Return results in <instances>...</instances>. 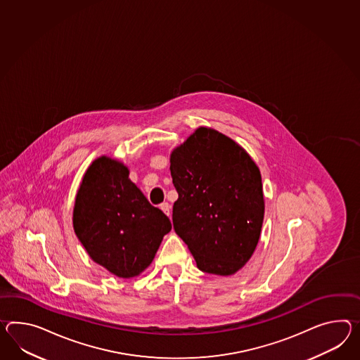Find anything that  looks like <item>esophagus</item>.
I'll use <instances>...</instances> for the list:
<instances>
[{
	"label": "esophagus",
	"mask_w": 360,
	"mask_h": 360,
	"mask_svg": "<svg viewBox=\"0 0 360 360\" xmlns=\"http://www.w3.org/2000/svg\"><path fill=\"white\" fill-rule=\"evenodd\" d=\"M160 210L164 212L167 216H170V204L169 202H161L160 204Z\"/></svg>",
	"instance_id": "esophagus-1"
}]
</instances>
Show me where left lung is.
I'll return each instance as SVG.
<instances>
[{"instance_id": "8db88e82", "label": "left lung", "mask_w": 360, "mask_h": 360, "mask_svg": "<svg viewBox=\"0 0 360 360\" xmlns=\"http://www.w3.org/2000/svg\"><path fill=\"white\" fill-rule=\"evenodd\" d=\"M173 225L205 273L230 276L254 254L263 226L260 170L224 134L199 127L170 156Z\"/></svg>"}]
</instances>
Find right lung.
Here are the masks:
<instances>
[{
  "mask_svg": "<svg viewBox=\"0 0 360 360\" xmlns=\"http://www.w3.org/2000/svg\"><path fill=\"white\" fill-rule=\"evenodd\" d=\"M72 224L91 259L122 278L141 274L172 230L167 214L129 179V169L105 156L83 176Z\"/></svg>",
  "mask_w": 360,
  "mask_h": 360,
  "instance_id": "right-lung-1",
  "label": "right lung"
}]
</instances>
